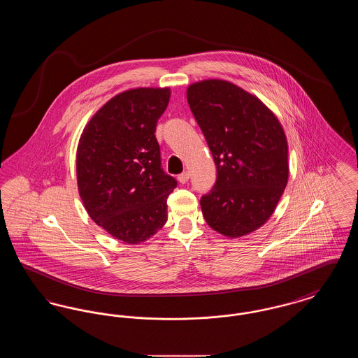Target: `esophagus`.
<instances>
[{
    "label": "esophagus",
    "instance_id": "34e87169",
    "mask_svg": "<svg viewBox=\"0 0 358 358\" xmlns=\"http://www.w3.org/2000/svg\"><path fill=\"white\" fill-rule=\"evenodd\" d=\"M177 180H178L180 184H185V182H187V180H189V173H187V171L181 173V174L177 177Z\"/></svg>",
    "mask_w": 358,
    "mask_h": 358
}]
</instances>
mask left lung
Returning <instances> with one entry per match:
<instances>
[{
    "label": "left lung",
    "instance_id": "1",
    "mask_svg": "<svg viewBox=\"0 0 358 358\" xmlns=\"http://www.w3.org/2000/svg\"><path fill=\"white\" fill-rule=\"evenodd\" d=\"M187 103L217 169L200 204L205 222L227 238L264 225L289 181V145L273 111L257 96L222 79L187 87Z\"/></svg>",
    "mask_w": 358,
    "mask_h": 358
}]
</instances>
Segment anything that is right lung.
<instances>
[{
	"instance_id": "obj_1",
	"label": "right lung",
	"mask_w": 358,
	"mask_h": 358,
	"mask_svg": "<svg viewBox=\"0 0 358 358\" xmlns=\"http://www.w3.org/2000/svg\"><path fill=\"white\" fill-rule=\"evenodd\" d=\"M171 88L123 91L92 115L76 152L78 190L90 217L113 238L139 244L168 220L177 181L161 169L157 122Z\"/></svg>"
}]
</instances>
